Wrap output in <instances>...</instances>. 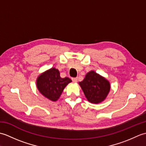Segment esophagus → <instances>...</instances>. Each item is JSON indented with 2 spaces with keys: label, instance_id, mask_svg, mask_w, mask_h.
I'll return each mask as SVG.
<instances>
[{
  "label": "esophagus",
  "instance_id": "1",
  "mask_svg": "<svg viewBox=\"0 0 146 146\" xmlns=\"http://www.w3.org/2000/svg\"><path fill=\"white\" fill-rule=\"evenodd\" d=\"M72 81L74 83H76L78 82V78H72Z\"/></svg>",
  "mask_w": 146,
  "mask_h": 146
}]
</instances>
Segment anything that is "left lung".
<instances>
[{"label": "left lung", "instance_id": "obj_1", "mask_svg": "<svg viewBox=\"0 0 146 146\" xmlns=\"http://www.w3.org/2000/svg\"><path fill=\"white\" fill-rule=\"evenodd\" d=\"M86 98L91 103L98 104L105 100L110 91V83L94 71H91L79 83Z\"/></svg>", "mask_w": 146, "mask_h": 146}]
</instances>
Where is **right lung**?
Masks as SVG:
<instances>
[{"label": "right lung", "instance_id": "1", "mask_svg": "<svg viewBox=\"0 0 146 146\" xmlns=\"http://www.w3.org/2000/svg\"><path fill=\"white\" fill-rule=\"evenodd\" d=\"M71 80L68 77L62 78L56 68H51L41 74L37 80V87L43 95L50 100L56 101Z\"/></svg>", "mask_w": 146, "mask_h": 146}]
</instances>
